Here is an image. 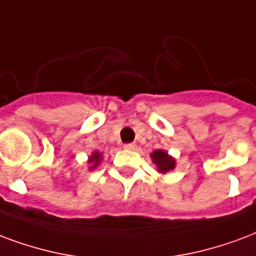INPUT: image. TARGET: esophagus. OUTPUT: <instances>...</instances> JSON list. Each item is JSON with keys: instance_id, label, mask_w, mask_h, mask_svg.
<instances>
[{"instance_id": "obj_1", "label": "esophagus", "mask_w": 256, "mask_h": 256, "mask_svg": "<svg viewBox=\"0 0 256 256\" xmlns=\"http://www.w3.org/2000/svg\"><path fill=\"white\" fill-rule=\"evenodd\" d=\"M124 149H128V150H134L136 148H137V144H126V145H123Z\"/></svg>"}]
</instances>
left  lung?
<instances>
[{
    "instance_id": "8db88e82",
    "label": "left lung",
    "mask_w": 256,
    "mask_h": 256,
    "mask_svg": "<svg viewBox=\"0 0 256 256\" xmlns=\"http://www.w3.org/2000/svg\"><path fill=\"white\" fill-rule=\"evenodd\" d=\"M150 158H152L153 164L156 166L158 174L166 175V174H168L170 171H174V170H175V157H172L166 150L156 149V150H153V152L150 153Z\"/></svg>"
}]
</instances>
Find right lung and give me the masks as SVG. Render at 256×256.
<instances>
[{
    "mask_svg": "<svg viewBox=\"0 0 256 256\" xmlns=\"http://www.w3.org/2000/svg\"><path fill=\"white\" fill-rule=\"evenodd\" d=\"M102 160H103V154L100 152H98V150H94V152H92V154H90V157H88V164H90V171H92V170H96L98 166H100V162H102Z\"/></svg>",
    "mask_w": 256,
    "mask_h": 256,
    "instance_id": "obj_1",
    "label": "right lung"
}]
</instances>
